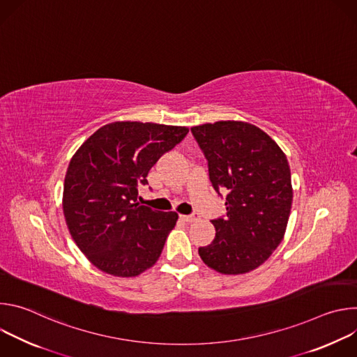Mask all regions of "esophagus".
I'll list each match as a JSON object with an SVG mask.
<instances>
[{
  "label": "esophagus",
  "instance_id": "34e87169",
  "mask_svg": "<svg viewBox=\"0 0 357 357\" xmlns=\"http://www.w3.org/2000/svg\"><path fill=\"white\" fill-rule=\"evenodd\" d=\"M181 219H182L183 222L192 223V222H195V220L197 219V216H196V215H181Z\"/></svg>",
  "mask_w": 357,
  "mask_h": 357
}]
</instances>
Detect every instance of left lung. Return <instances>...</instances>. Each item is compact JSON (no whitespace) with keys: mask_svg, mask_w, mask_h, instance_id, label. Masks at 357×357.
I'll return each instance as SVG.
<instances>
[{"mask_svg":"<svg viewBox=\"0 0 357 357\" xmlns=\"http://www.w3.org/2000/svg\"><path fill=\"white\" fill-rule=\"evenodd\" d=\"M190 131L208 160L215 190H227V213L212 220L216 237L199 247V256L226 275L256 270L287 230L292 205L287 157L268 134L250 123L216 121Z\"/></svg>","mask_w":357,"mask_h":357,"instance_id":"left-lung-1","label":"left lung"}]
</instances>
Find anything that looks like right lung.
<instances>
[{
  "label": "right lung",
  "instance_id": "right-lung-1",
  "mask_svg": "<svg viewBox=\"0 0 357 357\" xmlns=\"http://www.w3.org/2000/svg\"><path fill=\"white\" fill-rule=\"evenodd\" d=\"M188 127L114 121L90 135L72 157L63 185V215L76 245L106 274L137 277L160 259L178 213L137 202L138 185Z\"/></svg>",
  "mask_w": 357,
  "mask_h": 357
}]
</instances>
